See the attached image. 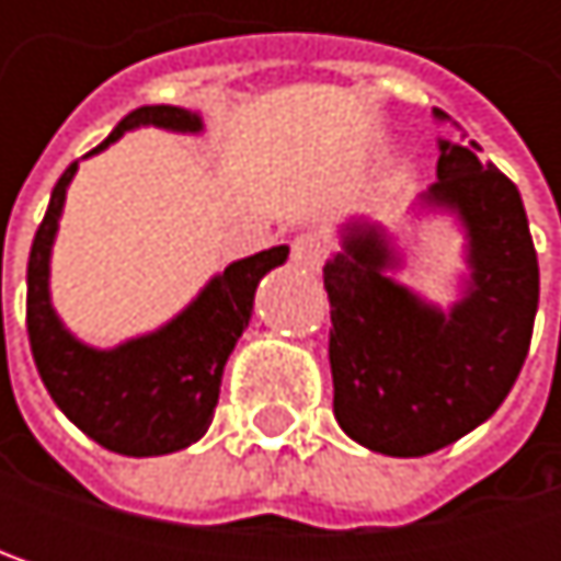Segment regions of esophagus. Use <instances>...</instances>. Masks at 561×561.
Masks as SVG:
<instances>
[{"mask_svg": "<svg viewBox=\"0 0 561 561\" xmlns=\"http://www.w3.org/2000/svg\"><path fill=\"white\" fill-rule=\"evenodd\" d=\"M324 256H328V237H321V233H301L291 243V263L308 273H318Z\"/></svg>", "mask_w": 561, "mask_h": 561, "instance_id": "1", "label": "esophagus"}]
</instances>
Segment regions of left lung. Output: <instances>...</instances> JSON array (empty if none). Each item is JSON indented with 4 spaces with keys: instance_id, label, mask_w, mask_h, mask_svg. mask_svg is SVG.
Segmentation results:
<instances>
[{
    "instance_id": "obj_1",
    "label": "left lung",
    "mask_w": 561,
    "mask_h": 561,
    "mask_svg": "<svg viewBox=\"0 0 561 561\" xmlns=\"http://www.w3.org/2000/svg\"><path fill=\"white\" fill-rule=\"evenodd\" d=\"M435 123H451L432 110ZM455 126V123H451ZM438 139L435 184L412 217H448L465 247L455 298L438 305L396 279L405 266L380 220L351 217L324 263L334 419L390 458L432 455L484 425L513 390L539 305V263L516 184L478 142Z\"/></svg>"
}]
</instances>
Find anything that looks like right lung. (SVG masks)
Wrapping results in <instances>:
<instances>
[{
  "label": "right lung",
  "instance_id": "obj_1",
  "mask_svg": "<svg viewBox=\"0 0 561 561\" xmlns=\"http://www.w3.org/2000/svg\"><path fill=\"white\" fill-rule=\"evenodd\" d=\"M146 126L178 136L204 133V119L194 110L139 106L83 159L100 156L126 133ZM77 165L80 162L57 178L48 214L28 256V341L35 367L57 409L96 445L126 458L181 451L204 438L217 409L224 367L253 318L256 285L288 260V247L263 250L230 263L224 273H214L204 288L156 331L136 334L116 347H93L60 321L51 301V253Z\"/></svg>",
  "mask_w": 561,
  "mask_h": 561
}]
</instances>
